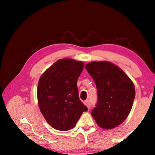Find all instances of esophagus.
<instances>
[{
	"instance_id": "1",
	"label": "esophagus",
	"mask_w": 155,
	"mask_h": 155,
	"mask_svg": "<svg viewBox=\"0 0 155 155\" xmlns=\"http://www.w3.org/2000/svg\"><path fill=\"white\" fill-rule=\"evenodd\" d=\"M84 104H85L86 106H87V107L88 109L90 108V106H91V104H90V101H88V100H87V101H85V102H84Z\"/></svg>"
}]
</instances>
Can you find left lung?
I'll return each instance as SVG.
<instances>
[{"label": "left lung", "instance_id": "8db88e82", "mask_svg": "<svg viewBox=\"0 0 155 155\" xmlns=\"http://www.w3.org/2000/svg\"><path fill=\"white\" fill-rule=\"evenodd\" d=\"M85 69L96 83L98 101L91 111L100 127L111 129L121 124L132 109L135 86L117 65L107 61H92Z\"/></svg>", "mask_w": 155, "mask_h": 155}]
</instances>
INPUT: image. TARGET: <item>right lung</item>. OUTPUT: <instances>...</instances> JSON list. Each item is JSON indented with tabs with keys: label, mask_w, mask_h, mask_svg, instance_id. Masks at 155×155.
Returning a JSON list of instances; mask_svg holds the SVG:
<instances>
[{
	"label": "right lung",
	"mask_w": 155,
	"mask_h": 155,
	"mask_svg": "<svg viewBox=\"0 0 155 155\" xmlns=\"http://www.w3.org/2000/svg\"><path fill=\"white\" fill-rule=\"evenodd\" d=\"M83 67L81 61L59 59L39 80V107L47 122L57 130L72 129L83 111H87L79 99L77 85Z\"/></svg>",
	"instance_id": "1"
}]
</instances>
